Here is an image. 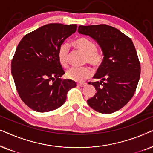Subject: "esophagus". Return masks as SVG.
Here are the masks:
<instances>
[{"label": "esophagus", "mask_w": 153, "mask_h": 153, "mask_svg": "<svg viewBox=\"0 0 153 153\" xmlns=\"http://www.w3.org/2000/svg\"><path fill=\"white\" fill-rule=\"evenodd\" d=\"M87 84L85 83H77V86L79 87H85L86 86Z\"/></svg>", "instance_id": "1"}]
</instances>
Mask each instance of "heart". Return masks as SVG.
I'll return each instance as SVG.
<instances>
[{
  "label": "heart",
  "mask_w": 153,
  "mask_h": 153,
  "mask_svg": "<svg viewBox=\"0 0 153 153\" xmlns=\"http://www.w3.org/2000/svg\"><path fill=\"white\" fill-rule=\"evenodd\" d=\"M72 45L85 55V62L93 68H97L102 65L104 60V51L97 49L95 43L85 37H79L72 42ZM58 60L60 65L67 67L69 63L70 49L68 45H62L58 50ZM92 72L89 68H72L67 71L66 76L68 79L75 81H84L91 76Z\"/></svg>",
  "instance_id": "heart-1"
}]
</instances>
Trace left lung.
I'll use <instances>...</instances> for the list:
<instances>
[{
	"label": "left lung",
	"instance_id": "1",
	"mask_svg": "<svg viewBox=\"0 0 153 153\" xmlns=\"http://www.w3.org/2000/svg\"><path fill=\"white\" fill-rule=\"evenodd\" d=\"M81 34L89 35L99 44L104 60L94 78L97 93L88 100V105L101 114H111L128 103L134 95L141 65L131 39L114 27L106 24L79 27Z\"/></svg>",
	"mask_w": 153,
	"mask_h": 153
}]
</instances>
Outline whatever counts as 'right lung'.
Segmentation results:
<instances>
[{"instance_id": "add662e5", "label": "right lung", "mask_w": 153, "mask_h": 153, "mask_svg": "<svg viewBox=\"0 0 153 153\" xmlns=\"http://www.w3.org/2000/svg\"><path fill=\"white\" fill-rule=\"evenodd\" d=\"M76 29V24H47L26 34L19 43L11 72L19 95L31 109L42 113L57 109L65 103L68 91L76 86L74 81L60 78L65 71L58 56L65 39Z\"/></svg>"}]
</instances>
